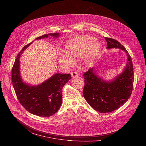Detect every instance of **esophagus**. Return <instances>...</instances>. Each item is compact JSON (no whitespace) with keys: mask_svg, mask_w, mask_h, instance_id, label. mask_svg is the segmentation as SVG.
Segmentation results:
<instances>
[{"mask_svg":"<svg viewBox=\"0 0 146 146\" xmlns=\"http://www.w3.org/2000/svg\"><path fill=\"white\" fill-rule=\"evenodd\" d=\"M71 76H72V78H75V77H76L77 76H78V73L76 72H75V71H74V72H72L71 73Z\"/></svg>","mask_w":146,"mask_h":146,"instance_id":"1","label":"esophagus"}]
</instances>
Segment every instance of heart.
<instances>
[{"mask_svg":"<svg viewBox=\"0 0 146 146\" xmlns=\"http://www.w3.org/2000/svg\"><path fill=\"white\" fill-rule=\"evenodd\" d=\"M95 38L84 35L72 39L66 44V47L68 55L61 53L60 61L63 65L68 67H72L74 60L82 57L84 54L85 64H90L98 54L101 45L99 42H94Z\"/></svg>","mask_w":146,"mask_h":146,"instance_id":"1","label":"heart"}]
</instances>
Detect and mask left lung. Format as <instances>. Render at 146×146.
Segmentation results:
<instances>
[{
  "mask_svg": "<svg viewBox=\"0 0 146 146\" xmlns=\"http://www.w3.org/2000/svg\"><path fill=\"white\" fill-rule=\"evenodd\" d=\"M105 39L107 49L119 48L125 52L127 63L123 72L110 82L104 80L97 75L93 68L84 74V97L94 110L101 113L112 112L126 102L131 94L134 82L133 63L126 49L113 39L105 37Z\"/></svg>",
  "mask_w": 146,
  "mask_h": 146,
  "instance_id": "obj_1",
  "label": "left lung"
}]
</instances>
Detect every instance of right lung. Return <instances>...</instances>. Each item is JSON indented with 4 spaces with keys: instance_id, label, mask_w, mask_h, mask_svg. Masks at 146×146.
Listing matches in <instances>:
<instances>
[{
    "instance_id": "1",
    "label": "right lung",
    "mask_w": 146,
    "mask_h": 146,
    "mask_svg": "<svg viewBox=\"0 0 146 146\" xmlns=\"http://www.w3.org/2000/svg\"><path fill=\"white\" fill-rule=\"evenodd\" d=\"M57 38V33L43 35L35 40L48 38ZM25 45L20 52L12 70V82L17 97L21 105L29 112L36 116L49 117L56 113L62 101V88L71 76L70 74L57 73L41 84L31 86L23 82L20 71V58L24 50L32 42Z\"/></svg>"
}]
</instances>
